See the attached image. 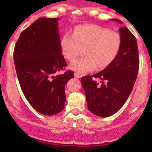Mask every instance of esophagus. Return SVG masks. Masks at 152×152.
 Segmentation results:
<instances>
[{
  "label": "esophagus",
  "instance_id": "1",
  "mask_svg": "<svg viewBox=\"0 0 152 152\" xmlns=\"http://www.w3.org/2000/svg\"><path fill=\"white\" fill-rule=\"evenodd\" d=\"M75 77H77V78H80L82 77V75L80 73H78V72H76V73H75Z\"/></svg>",
  "mask_w": 152,
  "mask_h": 152
}]
</instances>
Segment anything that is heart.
I'll return each instance as SVG.
<instances>
[{"mask_svg":"<svg viewBox=\"0 0 152 152\" xmlns=\"http://www.w3.org/2000/svg\"><path fill=\"white\" fill-rule=\"evenodd\" d=\"M121 46L119 33L96 25H80L73 34L65 33L61 39L62 54L72 61L84 49L85 56L72 61L69 68L78 73L92 72L97 67L104 68L117 56Z\"/></svg>","mask_w":152,"mask_h":152,"instance_id":"b5f03b06","label":"heart"}]
</instances>
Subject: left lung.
Returning a JSON list of instances; mask_svg holds the SVG:
<instances>
[{
  "instance_id": "1",
  "label": "left lung",
  "mask_w": 152,
  "mask_h": 152,
  "mask_svg": "<svg viewBox=\"0 0 152 152\" xmlns=\"http://www.w3.org/2000/svg\"><path fill=\"white\" fill-rule=\"evenodd\" d=\"M112 20L122 23L118 19ZM121 46L117 56L106 68L81 78L88 108L100 117L116 113L123 106L131 94L139 72V58L137 41L127 27L119 29ZM102 80L99 85L92 77Z\"/></svg>"
}]
</instances>
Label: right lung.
Returning a JSON list of instances; mask_svg holds the SVG:
<instances>
[{"label":"right lung","mask_w":152,"mask_h":152,"mask_svg":"<svg viewBox=\"0 0 152 152\" xmlns=\"http://www.w3.org/2000/svg\"><path fill=\"white\" fill-rule=\"evenodd\" d=\"M58 19L42 17L21 33L13 51L17 77L24 96L40 113L61 112L66 100L64 87L74 73L55 75L67 66L61 55Z\"/></svg>","instance_id":"1"}]
</instances>
